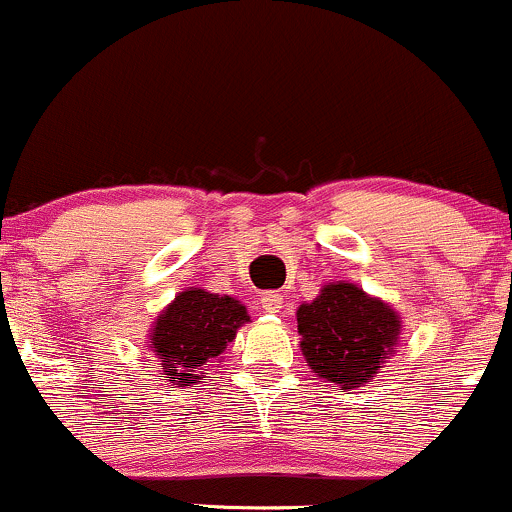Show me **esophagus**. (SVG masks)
Here are the masks:
<instances>
[{
  "mask_svg": "<svg viewBox=\"0 0 512 512\" xmlns=\"http://www.w3.org/2000/svg\"><path fill=\"white\" fill-rule=\"evenodd\" d=\"M260 303H262V311L265 313H279L284 308V299L277 294V291H265Z\"/></svg>",
  "mask_w": 512,
  "mask_h": 512,
  "instance_id": "34e87169",
  "label": "esophagus"
}]
</instances>
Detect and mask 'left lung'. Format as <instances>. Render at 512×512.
Here are the masks:
<instances>
[{"instance_id": "1", "label": "left lung", "mask_w": 512, "mask_h": 512, "mask_svg": "<svg viewBox=\"0 0 512 512\" xmlns=\"http://www.w3.org/2000/svg\"><path fill=\"white\" fill-rule=\"evenodd\" d=\"M301 352L320 379L357 389L396 352L401 318L357 284L330 282L296 311Z\"/></svg>"}]
</instances>
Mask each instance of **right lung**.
Instances as JSON below:
<instances>
[{
  "label": "right lung",
  "instance_id": "add662e5",
  "mask_svg": "<svg viewBox=\"0 0 512 512\" xmlns=\"http://www.w3.org/2000/svg\"><path fill=\"white\" fill-rule=\"evenodd\" d=\"M247 308L233 296L206 289L179 291L150 328V347L170 384L192 386L204 379L206 364L216 362L247 323Z\"/></svg>",
  "mask_w": 512,
  "mask_h": 512
}]
</instances>
